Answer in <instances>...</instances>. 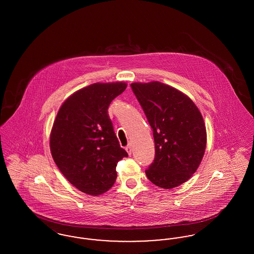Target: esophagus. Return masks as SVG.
<instances>
[{
    "mask_svg": "<svg viewBox=\"0 0 254 254\" xmlns=\"http://www.w3.org/2000/svg\"><path fill=\"white\" fill-rule=\"evenodd\" d=\"M126 150L128 153V155H131V152H132V145H131V144H129L126 147Z\"/></svg>",
    "mask_w": 254,
    "mask_h": 254,
    "instance_id": "obj_1",
    "label": "esophagus"
}]
</instances>
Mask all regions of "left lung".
I'll list each match as a JSON object with an SVG mask.
<instances>
[{
	"label": "left lung",
	"mask_w": 254,
	"mask_h": 254,
	"mask_svg": "<svg viewBox=\"0 0 254 254\" xmlns=\"http://www.w3.org/2000/svg\"><path fill=\"white\" fill-rule=\"evenodd\" d=\"M130 86L154 137L155 158L146 177L159 188H176L192 176L204 157L203 116L190 97L170 85L154 81Z\"/></svg>",
	"instance_id": "left-lung-1"
}]
</instances>
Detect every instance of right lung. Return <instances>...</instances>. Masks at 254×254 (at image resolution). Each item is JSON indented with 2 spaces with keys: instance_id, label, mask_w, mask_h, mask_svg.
<instances>
[{
  "instance_id": "obj_1",
  "label": "right lung",
  "mask_w": 254,
  "mask_h": 254,
  "mask_svg": "<svg viewBox=\"0 0 254 254\" xmlns=\"http://www.w3.org/2000/svg\"><path fill=\"white\" fill-rule=\"evenodd\" d=\"M124 82L95 83L74 92L61 106L50 132V151L63 175L80 191L105 193L117 178L122 148L109 116Z\"/></svg>"
}]
</instances>
